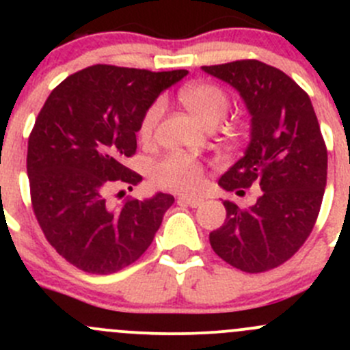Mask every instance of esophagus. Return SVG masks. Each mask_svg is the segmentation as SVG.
I'll return each mask as SVG.
<instances>
[{
    "label": "esophagus",
    "instance_id": "1",
    "mask_svg": "<svg viewBox=\"0 0 350 350\" xmlns=\"http://www.w3.org/2000/svg\"><path fill=\"white\" fill-rule=\"evenodd\" d=\"M178 203L188 204V206L196 208V206H200L201 203H203V198H200V196H179Z\"/></svg>",
    "mask_w": 350,
    "mask_h": 350
}]
</instances>
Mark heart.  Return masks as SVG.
Returning a JSON list of instances; mask_svg holds the SVG:
<instances>
[{
	"label": "heart",
	"mask_w": 350,
	"mask_h": 350,
	"mask_svg": "<svg viewBox=\"0 0 350 350\" xmlns=\"http://www.w3.org/2000/svg\"><path fill=\"white\" fill-rule=\"evenodd\" d=\"M179 101L185 108L200 120L204 126L213 129L225 118L230 109V96L224 88L213 83H193L179 91ZM162 113V103L157 101L146 111L139 126L142 140L152 137L155 125ZM150 179L157 188L169 191L189 193L196 191L204 181L203 165L186 154H169L157 161L150 169Z\"/></svg>",
	"instance_id": "heart-1"
}]
</instances>
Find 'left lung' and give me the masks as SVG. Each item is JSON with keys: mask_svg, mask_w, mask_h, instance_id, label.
Here are the masks:
<instances>
[{"mask_svg": "<svg viewBox=\"0 0 350 350\" xmlns=\"http://www.w3.org/2000/svg\"><path fill=\"white\" fill-rule=\"evenodd\" d=\"M201 69L235 88L252 116L245 154L218 185L262 191L245 210L224 201L227 218L210 234L211 249L243 273L274 269L305 243L322 206L327 147L315 109L291 77L256 59Z\"/></svg>", "mask_w": 350, "mask_h": 350, "instance_id": "1", "label": "left lung"}]
</instances>
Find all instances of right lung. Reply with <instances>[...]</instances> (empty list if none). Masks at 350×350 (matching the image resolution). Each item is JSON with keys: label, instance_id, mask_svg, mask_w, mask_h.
Segmentation results:
<instances>
[{"label": "right lung", "instance_id": "1", "mask_svg": "<svg viewBox=\"0 0 350 350\" xmlns=\"http://www.w3.org/2000/svg\"><path fill=\"white\" fill-rule=\"evenodd\" d=\"M186 74L96 64L49 94L28 137L31 206L49 243L77 269L118 273L152 243L174 196L113 204L108 195L142 181L125 165L135 133L155 98Z\"/></svg>", "mask_w": 350, "mask_h": 350}]
</instances>
